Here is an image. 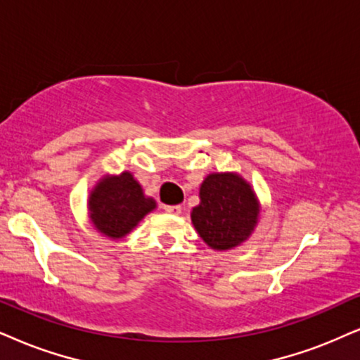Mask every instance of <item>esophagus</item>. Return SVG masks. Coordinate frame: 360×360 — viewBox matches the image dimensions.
I'll list each match as a JSON object with an SVG mask.
<instances>
[{
  "label": "esophagus",
  "instance_id": "34e87169",
  "mask_svg": "<svg viewBox=\"0 0 360 360\" xmlns=\"http://www.w3.org/2000/svg\"><path fill=\"white\" fill-rule=\"evenodd\" d=\"M162 209L169 214H179L181 211H183V207L181 206H162Z\"/></svg>",
  "mask_w": 360,
  "mask_h": 360
}]
</instances>
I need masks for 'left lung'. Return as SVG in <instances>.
<instances>
[{"instance_id":"obj_1","label":"left lung","mask_w":360,"mask_h":360,"mask_svg":"<svg viewBox=\"0 0 360 360\" xmlns=\"http://www.w3.org/2000/svg\"><path fill=\"white\" fill-rule=\"evenodd\" d=\"M201 202L191 219L204 243L226 251L248 239L257 224V201L251 186L238 174H209L199 193Z\"/></svg>"}]
</instances>
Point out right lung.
<instances>
[{
	"instance_id": "right-lung-1",
	"label": "right lung",
	"mask_w": 360,
	"mask_h": 360,
	"mask_svg": "<svg viewBox=\"0 0 360 360\" xmlns=\"http://www.w3.org/2000/svg\"><path fill=\"white\" fill-rule=\"evenodd\" d=\"M156 207L131 172L103 179L89 198L91 221L99 233L120 239Z\"/></svg>"
}]
</instances>
